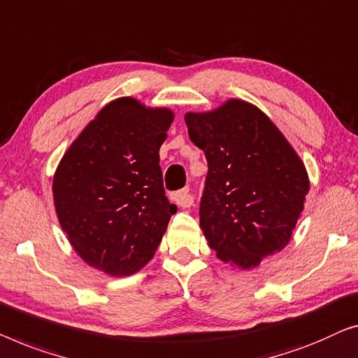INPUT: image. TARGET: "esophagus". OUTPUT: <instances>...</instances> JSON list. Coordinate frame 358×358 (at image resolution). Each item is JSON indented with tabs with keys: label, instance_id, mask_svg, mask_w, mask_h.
Masks as SVG:
<instances>
[{
	"label": "esophagus",
	"instance_id": "1",
	"mask_svg": "<svg viewBox=\"0 0 358 358\" xmlns=\"http://www.w3.org/2000/svg\"><path fill=\"white\" fill-rule=\"evenodd\" d=\"M172 201L175 204L181 206V208H191V206H193V203H194V198H193V194L189 193V189L185 188V189L177 191V193H173Z\"/></svg>",
	"mask_w": 358,
	"mask_h": 358
}]
</instances>
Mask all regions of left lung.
<instances>
[{
    "mask_svg": "<svg viewBox=\"0 0 358 358\" xmlns=\"http://www.w3.org/2000/svg\"><path fill=\"white\" fill-rule=\"evenodd\" d=\"M189 138L209 172L199 227L224 263L248 271L289 245L305 209L310 178L303 160L256 105L229 99L185 115Z\"/></svg>",
    "mask_w": 358,
    "mask_h": 358,
    "instance_id": "8db88e82",
    "label": "left lung"
}]
</instances>
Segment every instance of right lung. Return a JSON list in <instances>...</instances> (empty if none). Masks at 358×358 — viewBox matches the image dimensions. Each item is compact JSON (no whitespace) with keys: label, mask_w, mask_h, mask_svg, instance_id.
<instances>
[{"label":"right lung","mask_w":358,"mask_h":358,"mask_svg":"<svg viewBox=\"0 0 358 358\" xmlns=\"http://www.w3.org/2000/svg\"><path fill=\"white\" fill-rule=\"evenodd\" d=\"M175 113L118 97L100 108L63 154L53 203L69 245L113 278L154 258L177 206L165 198L159 149Z\"/></svg>","instance_id":"right-lung-1"}]
</instances>
